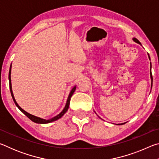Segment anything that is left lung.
I'll return each mask as SVG.
<instances>
[{
	"label": "left lung",
	"mask_w": 159,
	"mask_h": 159,
	"mask_svg": "<svg viewBox=\"0 0 159 159\" xmlns=\"http://www.w3.org/2000/svg\"><path fill=\"white\" fill-rule=\"evenodd\" d=\"M133 41L135 42V43H138V44H140V45H142L141 44V43L139 42L138 39H136V38H133ZM148 56H149V58L150 59V57H149V54H148ZM151 74V79H152V82H153V79H152V74ZM123 124H124V123H120V124H118V125H123Z\"/></svg>",
	"instance_id": "left-lung-1"
}]
</instances>
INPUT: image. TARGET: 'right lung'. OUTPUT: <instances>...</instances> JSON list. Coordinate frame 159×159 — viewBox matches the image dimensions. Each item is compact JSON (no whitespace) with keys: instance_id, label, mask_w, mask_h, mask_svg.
I'll return each mask as SVG.
<instances>
[{"instance_id":"add662e5","label":"right lung","mask_w":159,"mask_h":159,"mask_svg":"<svg viewBox=\"0 0 159 159\" xmlns=\"http://www.w3.org/2000/svg\"><path fill=\"white\" fill-rule=\"evenodd\" d=\"M11 65H10V71H9V81H10V93H11V95H12V98L13 99V101H14L15 104H16V106H17L18 107V109L20 110V111L23 113V114H25L26 116H27L29 119H30L31 120H32V121L34 122V123H41V124H45V123H51V122H53L55 121V120H58L59 118H60L61 117L63 116V115L65 114V113L67 111V110H68L69 109V103H70V99H71V96L73 95L74 93L75 92V90H76V85H75L74 87L72 88V90H71V92H70L69 95V97L68 98H67V100H66V105L65 107H64V109L61 111L60 114H59L58 115L56 116L53 117L52 118H50V119H48V120H46V119H43V118H39V117H37L36 116H34L32 114H29L28 112H26V111H25L23 109H21V107L18 105V104L17 103V102H16L15 99L14 98V95H13V93H12V84H11V76H10V75H11Z\"/></svg>"}]
</instances>
